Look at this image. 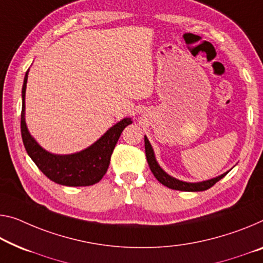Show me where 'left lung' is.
I'll use <instances>...</instances> for the list:
<instances>
[{
	"instance_id": "left-lung-1",
	"label": "left lung",
	"mask_w": 263,
	"mask_h": 263,
	"mask_svg": "<svg viewBox=\"0 0 263 263\" xmlns=\"http://www.w3.org/2000/svg\"><path fill=\"white\" fill-rule=\"evenodd\" d=\"M144 148H145V157H147L149 168H151L152 173L154 174V176L156 177V180L159 181L160 183H162L165 187L171 188V189H175V191H182V192H201V191H207L211 187H213L217 181H220L222 177H224L227 175V173L222 174V175L215 177V179L208 180V181H203V182H199V183H187L183 182V181L176 180L174 177L169 176L167 173H164L162 169L160 168V165L157 164L155 156H154V152H153V148L147 137L144 136Z\"/></svg>"
}]
</instances>
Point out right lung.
<instances>
[{"instance_id": "add662e5", "label": "right lung", "mask_w": 263, "mask_h": 263, "mask_svg": "<svg viewBox=\"0 0 263 263\" xmlns=\"http://www.w3.org/2000/svg\"><path fill=\"white\" fill-rule=\"evenodd\" d=\"M28 71L26 72L22 87V111L21 135L24 148L48 179L62 185L80 187L98 183L107 173L116 143L121 133L129 124L132 119H123L111 127L100 140L84 151L71 155H54L40 147L30 136L24 121V95H26Z\"/></svg>"}]
</instances>
